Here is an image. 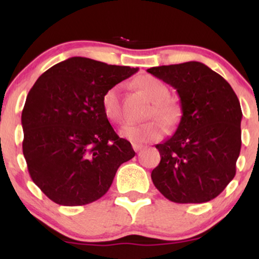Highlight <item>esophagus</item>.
Returning <instances> with one entry per match:
<instances>
[{
	"label": "esophagus",
	"instance_id": "obj_1",
	"mask_svg": "<svg viewBox=\"0 0 259 259\" xmlns=\"http://www.w3.org/2000/svg\"><path fill=\"white\" fill-rule=\"evenodd\" d=\"M133 148H134V151H135V152H139V151H141L142 148H144V145L136 144V142H134V144H133Z\"/></svg>",
	"mask_w": 259,
	"mask_h": 259
}]
</instances>
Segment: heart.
Masks as SVG:
<instances>
[{
  "label": "heart",
  "instance_id": "obj_1",
  "mask_svg": "<svg viewBox=\"0 0 259 259\" xmlns=\"http://www.w3.org/2000/svg\"><path fill=\"white\" fill-rule=\"evenodd\" d=\"M136 86L152 102L147 111V117H157L141 124H127L120 130V135L135 142H152L159 140L164 134V126H174L180 119L181 109L177 101L169 99L167 85L151 75L141 76ZM102 111L105 117L112 123L123 121L120 86L109 88L102 96Z\"/></svg>",
  "mask_w": 259,
  "mask_h": 259
}]
</instances>
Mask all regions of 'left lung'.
Wrapping results in <instances>:
<instances>
[{"label": "left lung", "instance_id": "1", "mask_svg": "<svg viewBox=\"0 0 259 259\" xmlns=\"http://www.w3.org/2000/svg\"><path fill=\"white\" fill-rule=\"evenodd\" d=\"M147 72L177 90V132L156 145L160 162L151 173L157 190L177 203L215 198L234 179L241 150L242 112L230 84L201 62L160 65Z\"/></svg>", "mask_w": 259, "mask_h": 259}]
</instances>
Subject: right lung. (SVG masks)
I'll return each instance as SVG.
<instances>
[{"instance_id": "1", "label": "right lung", "mask_w": 259, "mask_h": 259, "mask_svg": "<svg viewBox=\"0 0 259 259\" xmlns=\"http://www.w3.org/2000/svg\"><path fill=\"white\" fill-rule=\"evenodd\" d=\"M138 68L72 57L46 70L22 112L23 154L32 181L62 206H82L108 191L135 156L102 111V96Z\"/></svg>"}]
</instances>
